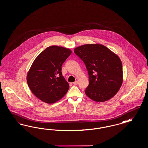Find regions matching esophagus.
Instances as JSON below:
<instances>
[{
    "label": "esophagus",
    "instance_id": "obj_1",
    "mask_svg": "<svg viewBox=\"0 0 148 148\" xmlns=\"http://www.w3.org/2000/svg\"><path fill=\"white\" fill-rule=\"evenodd\" d=\"M73 84L74 85H77V84H78V82H77V81H75V82L73 83Z\"/></svg>",
    "mask_w": 148,
    "mask_h": 148
}]
</instances>
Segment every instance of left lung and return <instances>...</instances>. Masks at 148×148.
I'll use <instances>...</instances> for the list:
<instances>
[{
	"mask_svg": "<svg viewBox=\"0 0 148 148\" xmlns=\"http://www.w3.org/2000/svg\"><path fill=\"white\" fill-rule=\"evenodd\" d=\"M74 53L84 63L89 84L85 92L97 102H104L118 92L123 81L119 57L100 44H88L75 48Z\"/></svg>",
	"mask_w": 148,
	"mask_h": 148,
	"instance_id": "left-lung-1",
	"label": "left lung"
}]
</instances>
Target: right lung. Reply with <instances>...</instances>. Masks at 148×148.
Segmentation results:
<instances>
[{"mask_svg":"<svg viewBox=\"0 0 148 148\" xmlns=\"http://www.w3.org/2000/svg\"><path fill=\"white\" fill-rule=\"evenodd\" d=\"M71 54L69 49L52 45L35 58L27 73V81L36 97L52 104L66 94L69 85L62 75V66Z\"/></svg>","mask_w":148,"mask_h":148,"instance_id":"obj_1","label":"right lung"}]
</instances>
